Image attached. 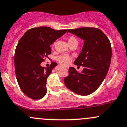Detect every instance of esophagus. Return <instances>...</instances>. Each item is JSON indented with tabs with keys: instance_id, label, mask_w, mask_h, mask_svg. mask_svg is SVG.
<instances>
[{
	"instance_id": "obj_1",
	"label": "esophagus",
	"mask_w": 127,
	"mask_h": 127,
	"mask_svg": "<svg viewBox=\"0 0 127 127\" xmlns=\"http://www.w3.org/2000/svg\"><path fill=\"white\" fill-rule=\"evenodd\" d=\"M66 69H68V67H66Z\"/></svg>"
}]
</instances>
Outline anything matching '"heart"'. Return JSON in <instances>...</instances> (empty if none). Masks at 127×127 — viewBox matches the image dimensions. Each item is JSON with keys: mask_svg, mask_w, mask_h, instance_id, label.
<instances>
[{"mask_svg": "<svg viewBox=\"0 0 127 127\" xmlns=\"http://www.w3.org/2000/svg\"><path fill=\"white\" fill-rule=\"evenodd\" d=\"M67 42H68V44H69V43H73V42H78V41L77 39L75 37H70L68 39V40H67ZM58 60L59 62H60L61 64L66 66V65H67L69 63L70 61H71V58L69 56L61 55L59 56Z\"/></svg>", "mask_w": 127, "mask_h": 127, "instance_id": "obj_1", "label": "heart"}]
</instances>
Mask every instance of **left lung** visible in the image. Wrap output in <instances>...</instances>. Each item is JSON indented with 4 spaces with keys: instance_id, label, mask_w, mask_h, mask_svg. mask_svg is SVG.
<instances>
[{
    "instance_id": "obj_1",
    "label": "left lung",
    "mask_w": 127,
    "mask_h": 127,
    "mask_svg": "<svg viewBox=\"0 0 127 127\" xmlns=\"http://www.w3.org/2000/svg\"><path fill=\"white\" fill-rule=\"evenodd\" d=\"M67 32L84 41L81 52L74 62L84 69L79 72L70 67L69 75L64 78V84L76 94L88 95L98 89L107 75L112 56L111 43L98 28L85 27L69 29Z\"/></svg>"
}]
</instances>
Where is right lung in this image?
Wrapping results in <instances>:
<instances>
[{
  "instance_id": "right-lung-1",
  "label": "right lung",
  "mask_w": 127,
  "mask_h": 127,
  "mask_svg": "<svg viewBox=\"0 0 127 127\" xmlns=\"http://www.w3.org/2000/svg\"><path fill=\"white\" fill-rule=\"evenodd\" d=\"M67 31L46 26L32 28L19 40L14 59L15 74L22 92L31 99H41L47 94V79L57 64L52 63L48 68L40 64L51 54V45Z\"/></svg>"
}]
</instances>
